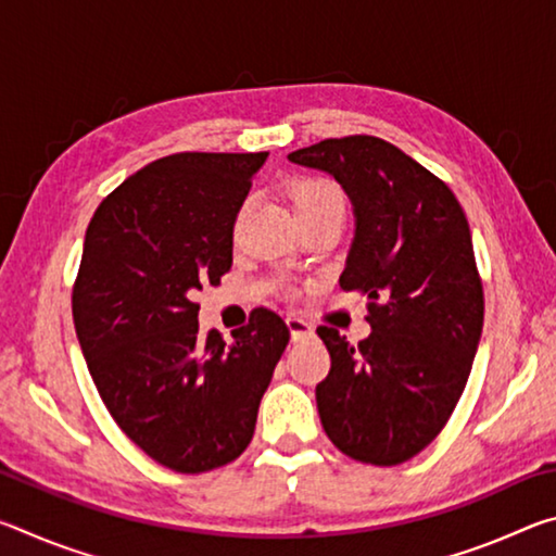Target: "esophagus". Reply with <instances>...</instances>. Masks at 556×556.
I'll return each mask as SVG.
<instances>
[{"mask_svg": "<svg viewBox=\"0 0 556 556\" xmlns=\"http://www.w3.org/2000/svg\"><path fill=\"white\" fill-rule=\"evenodd\" d=\"M287 326H289L291 341H301V338H308V336H314V324H308L306 318H299V316H287Z\"/></svg>", "mask_w": 556, "mask_h": 556, "instance_id": "1", "label": "esophagus"}]
</instances>
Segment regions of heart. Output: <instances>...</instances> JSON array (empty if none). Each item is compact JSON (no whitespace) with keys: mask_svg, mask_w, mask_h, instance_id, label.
<instances>
[{"mask_svg":"<svg viewBox=\"0 0 556 556\" xmlns=\"http://www.w3.org/2000/svg\"><path fill=\"white\" fill-rule=\"evenodd\" d=\"M326 201H343L338 188L331 181H324V178H304L294 186L291 191V203H294V211L312 208V205L326 203Z\"/></svg>","mask_w":556,"mask_h":556,"instance_id":"1","label":"heart"}]
</instances>
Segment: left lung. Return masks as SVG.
<instances>
[{
	"instance_id": "1",
	"label": "left lung",
	"mask_w": 556,
	"mask_h": 556,
	"mask_svg": "<svg viewBox=\"0 0 556 556\" xmlns=\"http://www.w3.org/2000/svg\"><path fill=\"white\" fill-rule=\"evenodd\" d=\"M333 176L355 235L341 289L368 296L372 333L357 345L318 326L331 372L316 384L328 439L345 456L397 466L454 412L483 331V287L466 213L451 188L390 142L324 139L289 156Z\"/></svg>"
}]
</instances>
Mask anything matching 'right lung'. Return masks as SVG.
<instances>
[{"mask_svg":"<svg viewBox=\"0 0 556 556\" xmlns=\"http://www.w3.org/2000/svg\"><path fill=\"white\" fill-rule=\"evenodd\" d=\"M257 154H172L98 205L73 287L75 333L112 419L178 473L220 468L248 448L260 400L289 343L255 308L225 343L201 333L195 294L232 265V225Z\"/></svg>","mask_w":556,"mask_h":556,"instance_id":"add662e5","label":"right lung"}]
</instances>
